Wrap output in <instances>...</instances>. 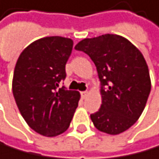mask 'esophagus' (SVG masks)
Masks as SVG:
<instances>
[{"label": "esophagus", "instance_id": "obj_1", "mask_svg": "<svg viewBox=\"0 0 159 159\" xmlns=\"http://www.w3.org/2000/svg\"><path fill=\"white\" fill-rule=\"evenodd\" d=\"M87 95H88V92L87 91H82L81 92V97L83 99H85L86 97H87Z\"/></svg>", "mask_w": 159, "mask_h": 159}]
</instances>
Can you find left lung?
<instances>
[{"mask_svg": "<svg viewBox=\"0 0 159 159\" xmlns=\"http://www.w3.org/2000/svg\"><path fill=\"white\" fill-rule=\"evenodd\" d=\"M95 64L101 83V106L90 118L100 132L118 135L132 127L146 106L151 89L143 55L118 34L85 38L75 45Z\"/></svg>", "mask_w": 159, "mask_h": 159, "instance_id": "8db88e82", "label": "left lung"}]
</instances>
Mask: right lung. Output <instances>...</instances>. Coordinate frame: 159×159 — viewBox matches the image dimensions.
Masks as SVG:
<instances>
[{"instance_id": "obj_1", "label": "right lung", "mask_w": 159, "mask_h": 159, "mask_svg": "<svg viewBox=\"0 0 159 159\" xmlns=\"http://www.w3.org/2000/svg\"><path fill=\"white\" fill-rule=\"evenodd\" d=\"M73 40L48 36L20 53L12 81L13 95L27 125L42 136L55 137L69 128L80 93L59 88L66 78V63Z\"/></svg>"}]
</instances>
